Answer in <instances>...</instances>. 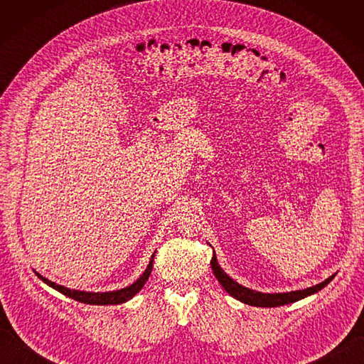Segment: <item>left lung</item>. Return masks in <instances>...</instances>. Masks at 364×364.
<instances>
[{
    "label": "left lung",
    "mask_w": 364,
    "mask_h": 364,
    "mask_svg": "<svg viewBox=\"0 0 364 364\" xmlns=\"http://www.w3.org/2000/svg\"><path fill=\"white\" fill-rule=\"evenodd\" d=\"M211 267H213V272H214L215 278H218L219 283L223 286V289H225L230 294V296H233L235 299L244 301V304H247V305L264 306V308L288 305V304H292V301H297V300L304 299L306 296H311V294L321 291L323 286H327L331 280H333V277H335V275H331V277L327 278L326 282H322V283L316 284V286H311V288L301 289V291H292V292H283V294H262V292L252 291L249 288H244V286L237 284L235 280H231V278L225 272H223L220 266L218 264L215 255H213Z\"/></svg>",
    "instance_id": "8db88e82"
}]
</instances>
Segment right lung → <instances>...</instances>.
Listing matches in <instances>:
<instances>
[{"instance_id":"add662e5","label":"right lung","mask_w":364,"mask_h":364,"mask_svg":"<svg viewBox=\"0 0 364 364\" xmlns=\"http://www.w3.org/2000/svg\"><path fill=\"white\" fill-rule=\"evenodd\" d=\"M151 269H153V257L150 259L149 267L145 269V272L141 275L139 280H136L133 284L128 286V288H123L120 291H112V292H84V291L68 289V288H64V286L50 282L48 278L42 277L41 274H37V272L36 274H37L38 278H41V280H43L46 284H50L51 288H54L59 292H63L64 296L70 297L76 301H81V304H87V305H119V304H123V301L129 300L131 297H134L136 294L144 288L145 282L149 280V277L151 274Z\"/></svg>"}]
</instances>
